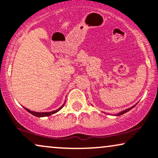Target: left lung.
I'll list each match as a JSON object with an SVG mask.
<instances>
[{"instance_id": "1", "label": "left lung", "mask_w": 158, "mask_h": 158, "mask_svg": "<svg viewBox=\"0 0 158 158\" xmlns=\"http://www.w3.org/2000/svg\"><path fill=\"white\" fill-rule=\"evenodd\" d=\"M135 106H133L132 107H130V108H128V109H125V110H124V111H120V112L119 113H118V114H114L115 116H120V115H122V114H125V113H126V112H127V111H130L131 110V109H132L133 107H134Z\"/></svg>"}]
</instances>
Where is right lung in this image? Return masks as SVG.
Returning a JSON list of instances; mask_svg holds the SVG:
<instances>
[{
    "instance_id": "right-lung-1",
    "label": "right lung",
    "mask_w": 158,
    "mask_h": 158,
    "mask_svg": "<svg viewBox=\"0 0 158 158\" xmlns=\"http://www.w3.org/2000/svg\"><path fill=\"white\" fill-rule=\"evenodd\" d=\"M65 103H63V105H62V106H60L59 108L58 109H57V110H55V111H49V112H36V111H31V110H30V109H27V108H25V109L27 111H28L29 113H31V114H33V115H34V116H35V117H48V116H50L51 114H55V113H57V111H59L60 110V109H62V108H63V106H64V105H65Z\"/></svg>"
}]
</instances>
